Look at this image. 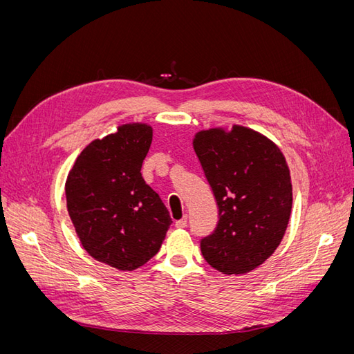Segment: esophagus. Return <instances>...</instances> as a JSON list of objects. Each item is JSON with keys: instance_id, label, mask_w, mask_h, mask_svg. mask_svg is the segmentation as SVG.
<instances>
[{"instance_id": "obj_1", "label": "esophagus", "mask_w": 354, "mask_h": 354, "mask_svg": "<svg viewBox=\"0 0 354 354\" xmlns=\"http://www.w3.org/2000/svg\"><path fill=\"white\" fill-rule=\"evenodd\" d=\"M187 226V216H185L181 220L176 221V227L177 229H185Z\"/></svg>"}]
</instances>
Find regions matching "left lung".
I'll list each match as a JSON object with an SVG mask.
<instances>
[{"mask_svg":"<svg viewBox=\"0 0 354 354\" xmlns=\"http://www.w3.org/2000/svg\"><path fill=\"white\" fill-rule=\"evenodd\" d=\"M194 149L216 196L218 224L201 241L203 259L224 274H245L279 246L292 208V185L281 149L251 128L195 134Z\"/></svg>","mask_w":354,"mask_h":354,"instance_id":"obj_1","label":"left lung"}]
</instances>
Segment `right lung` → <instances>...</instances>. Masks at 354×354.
Masks as SVG:
<instances>
[{"label": "right lung", "instance_id": "right-lung-1", "mask_svg": "<svg viewBox=\"0 0 354 354\" xmlns=\"http://www.w3.org/2000/svg\"><path fill=\"white\" fill-rule=\"evenodd\" d=\"M152 136L147 124L120 125L85 147L68 174V212L84 250L118 270L151 260L173 223L140 173Z\"/></svg>", "mask_w": 354, "mask_h": 354}]
</instances>
